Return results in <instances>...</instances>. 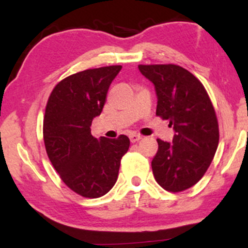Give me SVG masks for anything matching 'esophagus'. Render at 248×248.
Returning a JSON list of instances; mask_svg holds the SVG:
<instances>
[{
	"label": "esophagus",
	"mask_w": 248,
	"mask_h": 248,
	"mask_svg": "<svg viewBox=\"0 0 248 248\" xmlns=\"http://www.w3.org/2000/svg\"><path fill=\"white\" fill-rule=\"evenodd\" d=\"M129 139H130V142H132V143H135V142H138V141L141 140L142 136L141 135H138V134H130Z\"/></svg>",
	"instance_id": "1"
}]
</instances>
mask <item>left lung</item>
<instances>
[{"instance_id":"1","label":"left lung","mask_w":248,"mask_h":248,"mask_svg":"<svg viewBox=\"0 0 248 248\" xmlns=\"http://www.w3.org/2000/svg\"><path fill=\"white\" fill-rule=\"evenodd\" d=\"M155 86L156 115L169 120L172 142L157 139L152 161L154 177L167 191L189 189L204 176L217 150L219 128L215 108L203 84L173 64L139 65Z\"/></svg>"}]
</instances>
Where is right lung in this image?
<instances>
[{"label":"right lung","mask_w":248,"mask_h":248,"mask_svg":"<svg viewBox=\"0 0 248 248\" xmlns=\"http://www.w3.org/2000/svg\"><path fill=\"white\" fill-rule=\"evenodd\" d=\"M121 65L81 71L62 79L52 90L45 108L43 136L46 154L62 181L86 198H98L114 186L129 139L91 134L100 115L109 85Z\"/></svg>","instance_id":"obj_1"}]
</instances>
